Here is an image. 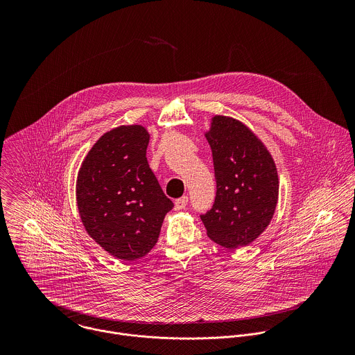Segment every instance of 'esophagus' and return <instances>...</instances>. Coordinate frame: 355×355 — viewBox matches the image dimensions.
Masks as SVG:
<instances>
[{
    "label": "esophagus",
    "instance_id": "1",
    "mask_svg": "<svg viewBox=\"0 0 355 355\" xmlns=\"http://www.w3.org/2000/svg\"><path fill=\"white\" fill-rule=\"evenodd\" d=\"M187 203H189V197L184 196V197H182V198L175 201V209L176 210H182V209H184L187 206Z\"/></svg>",
    "mask_w": 355,
    "mask_h": 355
}]
</instances>
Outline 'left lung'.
<instances>
[{"mask_svg":"<svg viewBox=\"0 0 355 355\" xmlns=\"http://www.w3.org/2000/svg\"><path fill=\"white\" fill-rule=\"evenodd\" d=\"M206 139L216 178L214 203L201 214L207 236L227 249L248 246L273 217L276 165L262 142L235 119L214 116Z\"/></svg>","mask_w":355,"mask_h":355,"instance_id":"obj_1","label":"left lung"}]
</instances>
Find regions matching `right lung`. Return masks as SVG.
<instances>
[{
	"instance_id": "add662e5",
	"label": "right lung",
	"mask_w": 355,
	"mask_h": 355,
	"mask_svg": "<svg viewBox=\"0 0 355 355\" xmlns=\"http://www.w3.org/2000/svg\"><path fill=\"white\" fill-rule=\"evenodd\" d=\"M148 145L145 127H117L96 142L78 173L76 201L87 234L124 261L152 250L173 207L149 166Z\"/></svg>"
}]
</instances>
